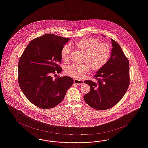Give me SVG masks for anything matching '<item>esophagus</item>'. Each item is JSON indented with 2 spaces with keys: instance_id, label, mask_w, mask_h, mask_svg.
I'll use <instances>...</instances> for the list:
<instances>
[{
  "instance_id": "34e87169",
  "label": "esophagus",
  "mask_w": 148,
  "mask_h": 148,
  "mask_svg": "<svg viewBox=\"0 0 148 148\" xmlns=\"http://www.w3.org/2000/svg\"><path fill=\"white\" fill-rule=\"evenodd\" d=\"M74 83L77 84V85H82L84 84V82L83 80H78V79H74Z\"/></svg>"
}]
</instances>
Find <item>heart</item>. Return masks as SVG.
Instances as JSON below:
<instances>
[{
  "mask_svg": "<svg viewBox=\"0 0 148 148\" xmlns=\"http://www.w3.org/2000/svg\"><path fill=\"white\" fill-rule=\"evenodd\" d=\"M75 47L84 53L82 64H71L65 68V74L70 77L80 79L88 73L90 67L92 71L101 69L106 65L111 53L110 46L107 43H100L95 38H85L75 42ZM71 48L65 46L60 52L61 58L65 63L70 59Z\"/></svg>",
  "mask_w": 148,
  "mask_h": 148,
  "instance_id": "heart-1",
  "label": "heart"
}]
</instances>
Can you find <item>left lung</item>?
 Returning <instances> with one entry per match:
<instances>
[{
  "mask_svg": "<svg viewBox=\"0 0 148 148\" xmlns=\"http://www.w3.org/2000/svg\"><path fill=\"white\" fill-rule=\"evenodd\" d=\"M111 56L95 75L96 82L86 80L90 91L84 96L89 106L105 110L114 106L122 99L130 84L129 60L119 45L111 39Z\"/></svg>",
  "mask_w": 148,
  "mask_h": 148,
  "instance_id": "8db88e82",
  "label": "left lung"
}]
</instances>
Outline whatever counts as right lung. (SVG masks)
<instances>
[{"instance_id": "right-lung-1", "label": "right lung", "mask_w": 148, "mask_h": 148, "mask_svg": "<svg viewBox=\"0 0 148 148\" xmlns=\"http://www.w3.org/2000/svg\"><path fill=\"white\" fill-rule=\"evenodd\" d=\"M69 40L47 34L30 42L18 63V82L26 98L36 106L52 108L64 98L73 84L71 77L53 75L62 71L60 52Z\"/></svg>"}]
</instances>
